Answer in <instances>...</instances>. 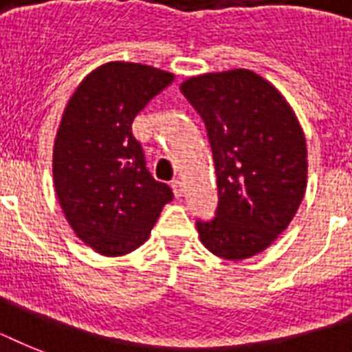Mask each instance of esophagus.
<instances>
[{
    "label": "esophagus",
    "instance_id": "esophagus-1",
    "mask_svg": "<svg viewBox=\"0 0 352 352\" xmlns=\"http://www.w3.org/2000/svg\"><path fill=\"white\" fill-rule=\"evenodd\" d=\"M171 188H173V193H175V197H182V193H184V184L179 179H173L171 181Z\"/></svg>",
    "mask_w": 352,
    "mask_h": 352
}]
</instances>
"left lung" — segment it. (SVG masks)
Masks as SVG:
<instances>
[{
    "label": "left lung",
    "instance_id": "obj_1",
    "mask_svg": "<svg viewBox=\"0 0 352 352\" xmlns=\"http://www.w3.org/2000/svg\"><path fill=\"white\" fill-rule=\"evenodd\" d=\"M181 91L206 126L217 175L215 217L195 223L201 241L228 261L256 256L289 226L305 193L300 122L248 69L193 76Z\"/></svg>",
    "mask_w": 352,
    "mask_h": 352
}]
</instances>
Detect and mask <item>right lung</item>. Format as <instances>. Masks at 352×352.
I'll return each instance as SVG.
<instances>
[{"mask_svg": "<svg viewBox=\"0 0 352 352\" xmlns=\"http://www.w3.org/2000/svg\"><path fill=\"white\" fill-rule=\"evenodd\" d=\"M173 74L109 62L87 74L58 127L52 175L65 219L104 256H124L148 239L171 188L155 181L133 120Z\"/></svg>", "mask_w": 352, "mask_h": 352, "instance_id": "obj_1", "label": "right lung"}]
</instances>
